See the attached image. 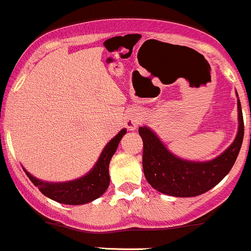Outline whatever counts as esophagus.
<instances>
[{"label": "esophagus", "mask_w": 251, "mask_h": 251, "mask_svg": "<svg viewBox=\"0 0 251 251\" xmlns=\"http://www.w3.org/2000/svg\"><path fill=\"white\" fill-rule=\"evenodd\" d=\"M139 123H141V118L137 113H129L126 118V127L129 130L135 129L139 126Z\"/></svg>", "instance_id": "34e87169"}]
</instances>
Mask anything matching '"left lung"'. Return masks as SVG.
<instances>
[{"label": "left lung", "instance_id": "8db88e82", "mask_svg": "<svg viewBox=\"0 0 251 251\" xmlns=\"http://www.w3.org/2000/svg\"><path fill=\"white\" fill-rule=\"evenodd\" d=\"M239 130L226 151L210 162H188L168 151L147 127L138 129L143 139V172L154 189L173 197H197L214 188L235 163L244 138V121L238 100ZM251 117V114H250Z\"/></svg>", "mask_w": 251, "mask_h": 251}]
</instances>
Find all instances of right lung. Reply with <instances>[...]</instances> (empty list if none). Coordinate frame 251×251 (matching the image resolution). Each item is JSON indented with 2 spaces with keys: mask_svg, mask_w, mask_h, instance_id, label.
<instances>
[{
  "mask_svg": "<svg viewBox=\"0 0 251 251\" xmlns=\"http://www.w3.org/2000/svg\"><path fill=\"white\" fill-rule=\"evenodd\" d=\"M127 133V129H122L116 137L105 146L104 151L100 154L97 164L83 178L77 180L67 181V183H45L34 178L33 176L26 172L27 176L36 185L43 195L52 201L70 205H80L100 198L107 190L109 185V162L116 153L117 147L121 142L122 137Z\"/></svg>",
  "mask_w": 251,
  "mask_h": 251,
  "instance_id": "1",
  "label": "right lung"
}]
</instances>
